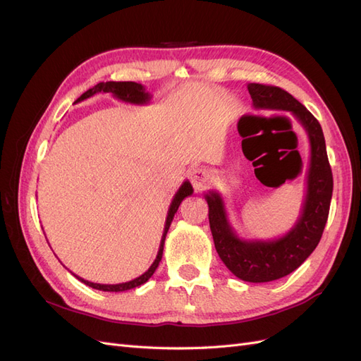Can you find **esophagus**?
<instances>
[{"mask_svg":"<svg viewBox=\"0 0 361 361\" xmlns=\"http://www.w3.org/2000/svg\"><path fill=\"white\" fill-rule=\"evenodd\" d=\"M190 179L195 191H202L211 182V173L204 167H195L190 171Z\"/></svg>","mask_w":361,"mask_h":361,"instance_id":"1","label":"esophagus"}]
</instances>
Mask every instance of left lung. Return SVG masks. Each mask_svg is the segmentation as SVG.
Listing matches in <instances>:
<instances>
[{
  "label": "left lung",
  "mask_w": 361,
  "mask_h": 361,
  "mask_svg": "<svg viewBox=\"0 0 361 361\" xmlns=\"http://www.w3.org/2000/svg\"><path fill=\"white\" fill-rule=\"evenodd\" d=\"M247 89L256 110L289 111L307 133L310 143L302 207L297 223L286 235L267 241L239 238L228 221L223 195L218 191L204 194L218 256L238 279L265 283L290 274L319 244L330 212L333 174L322 128L307 108L280 87L250 82Z\"/></svg>",
  "instance_id": "1"
}]
</instances>
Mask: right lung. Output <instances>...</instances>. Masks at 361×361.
<instances>
[{"label":"right lung","instance_id":"right-lung-1","mask_svg":"<svg viewBox=\"0 0 361 361\" xmlns=\"http://www.w3.org/2000/svg\"><path fill=\"white\" fill-rule=\"evenodd\" d=\"M96 93H111L114 97H117V99L123 101V102H128V104H134V105H146L152 99V94L149 92H146L145 85H141L138 82H133V81H120V82L106 81V82L96 84L93 89L82 93L78 97V99L75 101V104H78V102H81L84 99H89V97H92ZM192 191L194 190H192V185L190 183V180H185L179 187V190L176 191V194H174V197H173V200L170 203V207H169V212H167L166 226H164V232H162V238H161V244H159L157 259L154 260V264L150 265V268L145 272V274H141L140 277L130 280V281H126V283H117V285H102V283H93V281H89V280H84V279L78 277L76 274H73V272H72V274L76 279H78L80 281H82L84 285L90 286L93 289H97V290H104V292H123V290H129V289H134L137 286L145 285V283L152 276H154V272L157 271L159 262L162 259L164 243H166V236H167V232H169V228H170V224L173 221L174 214L178 212L182 200L185 197H188V195H191Z\"/></svg>","mask_w":361,"mask_h":361}]
</instances>
